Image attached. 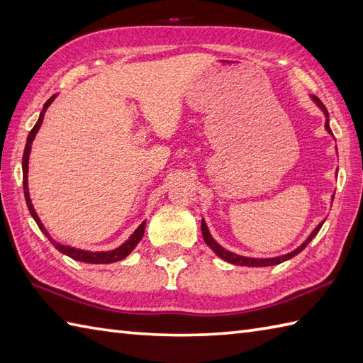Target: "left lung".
Masks as SVG:
<instances>
[{"mask_svg": "<svg viewBox=\"0 0 363 363\" xmlns=\"http://www.w3.org/2000/svg\"><path fill=\"white\" fill-rule=\"evenodd\" d=\"M312 100L316 103L318 106H320V109L323 111L324 116H326V125H324V127H326V130L332 135L330 127H329V113H328L326 106H324L323 103H321V100L318 99V97H315V95H312ZM323 224H324V220L315 227V230L308 235V238L304 242H302L298 249H294L293 252L285 254V255H280V257H274V258H250V257H242V255H238V254H233V252H230V250L224 249L223 246H220V244H218L216 241H214V238L210 235L208 227H206L205 220H202V225L201 227H202V236H203L205 242L208 244V246L213 249V252L216 254L218 257L223 258V260L232 263V264H240V266H272V264H279V263H282V262L290 260V258H293L294 255H298L299 252H302V250L307 247V244L315 238L318 232H320V228H321Z\"/></svg>", "mask_w": 363, "mask_h": 363, "instance_id": "1", "label": "left lung"}]
</instances>
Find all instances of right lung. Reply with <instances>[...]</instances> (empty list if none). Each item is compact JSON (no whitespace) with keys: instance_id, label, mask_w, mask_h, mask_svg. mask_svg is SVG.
<instances>
[{"instance_id":"1","label":"right lung","mask_w":363,"mask_h":363,"mask_svg":"<svg viewBox=\"0 0 363 363\" xmlns=\"http://www.w3.org/2000/svg\"><path fill=\"white\" fill-rule=\"evenodd\" d=\"M56 95H53L45 105H43V109L42 113L39 116V121H37V123L34 125V128L29 131L28 135V139H26V147H25V152H23V191H25V199H26V205H28V210L29 213H31V216L34 218V220L37 223V225H39L40 230L47 235V238L50 240V242L53 244V246L59 250V252H62L64 255H67L70 258H73V260H78V262H84V263H94V264H103V263H114V262H119V260H123L125 257L131 254V250L136 247V244L143 240L144 236V230H145V223L140 224L135 232H133V235L130 236V238L125 241L122 246H119L114 250H108V252H89V250H81V249H75V247H70V246H64V244H59L56 242L51 236L48 235L47 228L43 227V224L40 223L39 216H37V213L34 211V206L31 203V199H29V191H28V161H29V153H31V144L33 140L37 135V131H39L40 125L43 122V116H45V111L47 108L51 105V101L55 100Z\"/></svg>"}]
</instances>
